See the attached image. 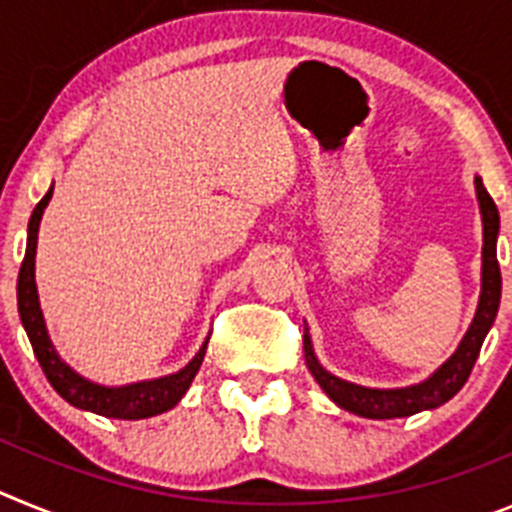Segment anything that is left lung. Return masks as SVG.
<instances>
[{
	"instance_id": "left-lung-1",
	"label": "left lung",
	"mask_w": 512,
	"mask_h": 512,
	"mask_svg": "<svg viewBox=\"0 0 512 512\" xmlns=\"http://www.w3.org/2000/svg\"><path fill=\"white\" fill-rule=\"evenodd\" d=\"M474 187H477L479 212H482V292H479V305L477 312H474L472 325L461 338L459 348L425 382L397 387V390H372V387H361V384L338 379L336 374L323 369L315 351H312L310 336L305 333L302 341H305L307 369L338 408L372 420L408 418V415L420 413V410H433L443 402H449L469 379L474 361L479 356V348H482L485 336L490 333L492 323H495L497 307H500V289H503L500 264H497L500 212H497L495 202L487 194L479 176H474Z\"/></svg>"
}]
</instances>
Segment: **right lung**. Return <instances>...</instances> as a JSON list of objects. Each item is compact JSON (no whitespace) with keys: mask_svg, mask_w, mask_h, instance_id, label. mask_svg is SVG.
<instances>
[{"mask_svg":"<svg viewBox=\"0 0 512 512\" xmlns=\"http://www.w3.org/2000/svg\"><path fill=\"white\" fill-rule=\"evenodd\" d=\"M53 197V187L45 192L43 200L35 205L30 223H27V248L25 259L20 266V277H17V307H20V320L27 330V338L33 343V351L38 356L40 366H43L45 377L51 382L53 390L63 397V400L74 405L79 410H89V413L104 415V418H120V420H140L153 418L166 410H171L176 402L187 395L189 384H192L194 374L200 372V364L205 359L207 338L202 348L197 351L192 361L184 369L169 377L148 379V382L125 384V387H104V384L89 382L81 374H76L53 348L48 328H45L43 310H40L38 287H35V248H38V228L43 210L48 207Z\"/></svg>","mask_w":512,"mask_h":512,"instance_id":"1","label":"right lung"}]
</instances>
